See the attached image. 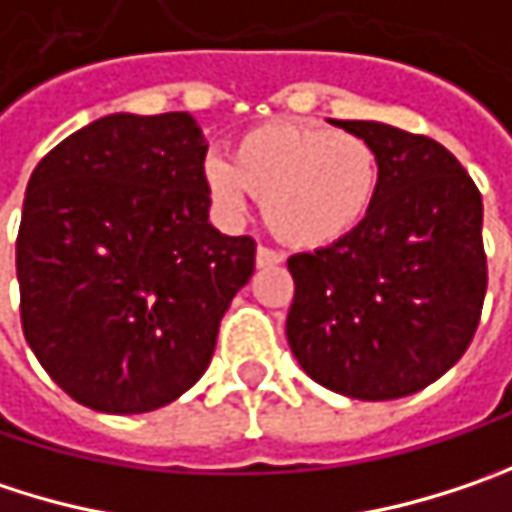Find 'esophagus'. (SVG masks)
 Listing matches in <instances>:
<instances>
[{"instance_id":"34e87169","label":"esophagus","mask_w":512,"mask_h":512,"mask_svg":"<svg viewBox=\"0 0 512 512\" xmlns=\"http://www.w3.org/2000/svg\"><path fill=\"white\" fill-rule=\"evenodd\" d=\"M279 262H282V253H276V250L265 247V244L256 247V265H259V268H274Z\"/></svg>"}]
</instances>
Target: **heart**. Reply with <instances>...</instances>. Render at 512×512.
Listing matches in <instances>:
<instances>
[{
    "instance_id": "b5f03b06",
    "label": "heart",
    "mask_w": 512,
    "mask_h": 512,
    "mask_svg": "<svg viewBox=\"0 0 512 512\" xmlns=\"http://www.w3.org/2000/svg\"><path fill=\"white\" fill-rule=\"evenodd\" d=\"M379 183L382 163L364 136L317 122L259 125L238 136L233 160L203 163V186L218 212L238 218L253 192L268 230L297 250L349 236L373 209Z\"/></svg>"
}]
</instances>
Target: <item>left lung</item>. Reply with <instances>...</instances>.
<instances>
[{"instance_id":"left-lung-1","label":"left lung","mask_w":512,"mask_h":512,"mask_svg":"<svg viewBox=\"0 0 512 512\" xmlns=\"http://www.w3.org/2000/svg\"><path fill=\"white\" fill-rule=\"evenodd\" d=\"M382 163L367 218L341 241L288 259L285 335L311 379L384 402L437 382L472 344L487 294L484 203L440 142L382 122H332Z\"/></svg>"}]
</instances>
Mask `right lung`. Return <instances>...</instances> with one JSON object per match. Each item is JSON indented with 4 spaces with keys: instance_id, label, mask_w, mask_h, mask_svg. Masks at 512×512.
Instances as JSON below:
<instances>
[{
    "instance_id": "right-lung-1",
    "label": "right lung",
    "mask_w": 512,
    "mask_h": 512,
    "mask_svg": "<svg viewBox=\"0 0 512 512\" xmlns=\"http://www.w3.org/2000/svg\"><path fill=\"white\" fill-rule=\"evenodd\" d=\"M206 148L189 113H113L66 136L28 180L22 332L92 411L145 414L183 396L253 276L256 241L209 224Z\"/></svg>"
}]
</instances>
